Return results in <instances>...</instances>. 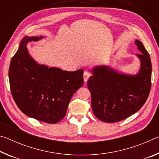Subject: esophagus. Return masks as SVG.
<instances>
[{
	"mask_svg": "<svg viewBox=\"0 0 159 159\" xmlns=\"http://www.w3.org/2000/svg\"><path fill=\"white\" fill-rule=\"evenodd\" d=\"M90 76V74L89 72H88L87 71H85L84 73H83V80H84L85 83L88 81V79H89Z\"/></svg>",
	"mask_w": 159,
	"mask_h": 159,
	"instance_id": "obj_1",
	"label": "esophagus"
}]
</instances>
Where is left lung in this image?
Masks as SVG:
<instances>
[{"label":"left lung","mask_w":159,"mask_h":159,"mask_svg":"<svg viewBox=\"0 0 159 159\" xmlns=\"http://www.w3.org/2000/svg\"><path fill=\"white\" fill-rule=\"evenodd\" d=\"M134 43L140 51L136 56L140 68L134 75L120 73L107 65L95 66L87 85L91 94L93 114L102 121L115 123L138 111L149 95L152 62L149 54L139 40Z\"/></svg>","instance_id":"obj_1"}]
</instances>
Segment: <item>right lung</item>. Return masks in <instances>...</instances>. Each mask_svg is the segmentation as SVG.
Here are the masks:
<instances>
[{
	"mask_svg": "<svg viewBox=\"0 0 159 159\" xmlns=\"http://www.w3.org/2000/svg\"><path fill=\"white\" fill-rule=\"evenodd\" d=\"M43 36H25L10 61L9 80L13 99L29 117L57 123L65 116L72 96L83 85V70L63 71L40 64L29 55L28 43Z\"/></svg>",
	"mask_w": 159,
	"mask_h": 159,
	"instance_id": "add662e5",
	"label": "right lung"
}]
</instances>
